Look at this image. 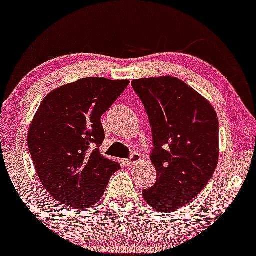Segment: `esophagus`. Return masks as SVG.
<instances>
[{"label":"esophagus","instance_id":"1","mask_svg":"<svg viewBox=\"0 0 256 256\" xmlns=\"http://www.w3.org/2000/svg\"><path fill=\"white\" fill-rule=\"evenodd\" d=\"M142 161V156L139 155V154H136V152H134L133 155L130 156V158H128V164L129 166H134V164H139V162Z\"/></svg>","mask_w":256,"mask_h":256}]
</instances>
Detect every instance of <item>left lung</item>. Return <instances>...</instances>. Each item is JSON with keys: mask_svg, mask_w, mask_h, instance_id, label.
I'll use <instances>...</instances> for the list:
<instances>
[{"mask_svg": "<svg viewBox=\"0 0 256 256\" xmlns=\"http://www.w3.org/2000/svg\"><path fill=\"white\" fill-rule=\"evenodd\" d=\"M149 116L158 180L142 190L158 212H173L193 200L215 172L218 161V118L212 105L174 76L132 82Z\"/></svg>", "mask_w": 256, "mask_h": 256, "instance_id": "8db88e82", "label": "left lung"}]
</instances>
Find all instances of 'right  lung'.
Here are the masks:
<instances>
[{"mask_svg":"<svg viewBox=\"0 0 256 256\" xmlns=\"http://www.w3.org/2000/svg\"><path fill=\"white\" fill-rule=\"evenodd\" d=\"M129 80L83 78L52 90L32 118L28 148L44 188L56 202L89 208L102 198L120 164L101 155V117Z\"/></svg>","mask_w":256,"mask_h":256,"instance_id":"obj_1","label":"right lung"}]
</instances>
